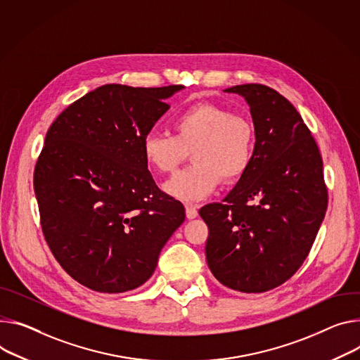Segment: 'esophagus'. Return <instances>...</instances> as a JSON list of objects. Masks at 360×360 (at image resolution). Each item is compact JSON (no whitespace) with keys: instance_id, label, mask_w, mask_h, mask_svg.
<instances>
[{"instance_id":"1","label":"esophagus","mask_w":360,"mask_h":360,"mask_svg":"<svg viewBox=\"0 0 360 360\" xmlns=\"http://www.w3.org/2000/svg\"><path fill=\"white\" fill-rule=\"evenodd\" d=\"M185 210H186V218H188V219H193V218L198 217V211H197V208H195V207L186 205Z\"/></svg>"}]
</instances>
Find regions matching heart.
I'll list each match as a JSON object with an SVG mask.
<instances>
[{
    "instance_id": "obj_1",
    "label": "heart",
    "mask_w": 360,
    "mask_h": 360,
    "mask_svg": "<svg viewBox=\"0 0 360 360\" xmlns=\"http://www.w3.org/2000/svg\"><path fill=\"white\" fill-rule=\"evenodd\" d=\"M172 126L175 136L148 134L142 142L145 162L160 174L174 172L192 152L193 165L163 185L171 197L201 201L221 178L236 182L248 171L255 148V130L248 119L218 105L198 103L182 110Z\"/></svg>"
}]
</instances>
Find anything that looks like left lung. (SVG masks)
I'll list each match as a JSON object with an SVG mask.
<instances>
[{"label": "left lung", "instance_id": "8db88e82", "mask_svg": "<svg viewBox=\"0 0 360 360\" xmlns=\"http://www.w3.org/2000/svg\"><path fill=\"white\" fill-rule=\"evenodd\" d=\"M224 91L244 97L255 130L248 171L222 200L200 210L207 263L225 287L264 292L306 259L328 208L323 160L309 127L284 96L264 84Z\"/></svg>", "mask_w": 360, "mask_h": 360}]
</instances>
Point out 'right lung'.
Listing matches in <instances>:
<instances>
[{
    "label": "right lung",
    "mask_w": 360,
    "mask_h": 360,
    "mask_svg": "<svg viewBox=\"0 0 360 360\" xmlns=\"http://www.w3.org/2000/svg\"><path fill=\"white\" fill-rule=\"evenodd\" d=\"M184 89L105 84L49 129L34 171L43 233L60 266L87 288L123 292L146 283L185 221L142 153L165 101Z\"/></svg>",
    "instance_id": "obj_1"
}]
</instances>
